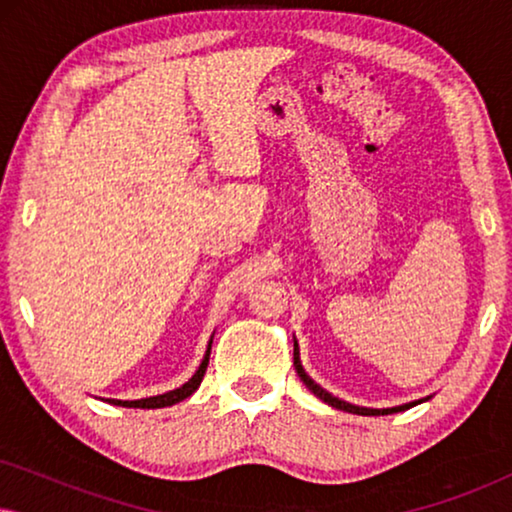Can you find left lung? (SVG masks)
Instances as JSON below:
<instances>
[{"mask_svg": "<svg viewBox=\"0 0 512 512\" xmlns=\"http://www.w3.org/2000/svg\"><path fill=\"white\" fill-rule=\"evenodd\" d=\"M293 366H296V373H298V377H300V380H303L305 387L310 389L314 396L321 398V401L331 405V408H335V410H342V412H352V415H366V417L394 415V412H403V410H408V408H415V405L424 403V401H429V398H431V396H426V398H419V401H412V403L394 405V408H363V405H354V403H347V401H342V398L333 396V394H328V391H326L324 387H319V384L314 382L312 377L305 373L303 363H300V347H298V340H296V338H293Z\"/></svg>", "mask_w": 512, "mask_h": 512, "instance_id": "1", "label": "left lung"}]
</instances>
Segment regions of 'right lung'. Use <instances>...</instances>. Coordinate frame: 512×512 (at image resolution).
Wrapping results in <instances>:
<instances>
[{
    "mask_svg": "<svg viewBox=\"0 0 512 512\" xmlns=\"http://www.w3.org/2000/svg\"><path fill=\"white\" fill-rule=\"evenodd\" d=\"M212 340L214 335L209 338L207 342V352L202 356L198 370H195L193 377L188 382L181 384V387L172 389V391H165V394H158V396H149V398H137V401H121V398H102V401H107L111 405H121V408H144V410H151V408H167V405H174L179 401H184L193 394L195 389L200 387L202 377H205V370H207V363H209V352H212Z\"/></svg>",
    "mask_w": 512,
    "mask_h": 512,
    "instance_id": "1",
    "label": "right lung"
}]
</instances>
